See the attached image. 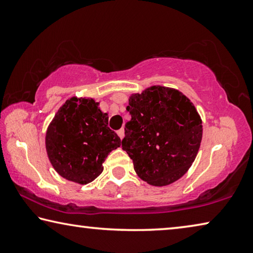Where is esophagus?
Returning <instances> with one entry per match:
<instances>
[{
	"instance_id": "obj_1",
	"label": "esophagus",
	"mask_w": 253,
	"mask_h": 253,
	"mask_svg": "<svg viewBox=\"0 0 253 253\" xmlns=\"http://www.w3.org/2000/svg\"><path fill=\"white\" fill-rule=\"evenodd\" d=\"M117 135L123 139L124 136H125V129H124V128H121V129H119V130L117 131Z\"/></svg>"
}]
</instances>
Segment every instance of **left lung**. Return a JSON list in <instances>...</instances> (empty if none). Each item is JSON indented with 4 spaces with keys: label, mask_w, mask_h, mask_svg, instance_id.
<instances>
[{
    "label": "left lung",
    "mask_w": 253,
    "mask_h": 253,
    "mask_svg": "<svg viewBox=\"0 0 253 253\" xmlns=\"http://www.w3.org/2000/svg\"><path fill=\"white\" fill-rule=\"evenodd\" d=\"M122 147L136 174L153 186L181 178L198 155L203 127L195 106L183 92L151 85L129 95Z\"/></svg>",
    "instance_id": "1"
}]
</instances>
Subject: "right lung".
Returning a JSON list of instances; mask_svg holds the SVG:
<instances>
[{
	"label": "right lung",
	"instance_id": "right-lung-1",
	"mask_svg": "<svg viewBox=\"0 0 253 253\" xmlns=\"http://www.w3.org/2000/svg\"><path fill=\"white\" fill-rule=\"evenodd\" d=\"M121 145V138L108 127V114L89 97L67 99L45 132L46 155L55 172L81 185L99 176L106 157Z\"/></svg>",
	"mask_w": 253,
	"mask_h": 253
}]
</instances>
